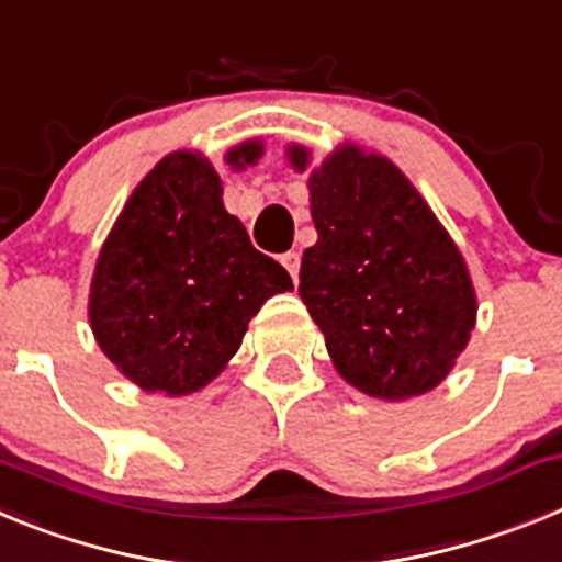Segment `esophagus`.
<instances>
[{
	"label": "esophagus",
	"instance_id": "obj_1",
	"mask_svg": "<svg viewBox=\"0 0 562 562\" xmlns=\"http://www.w3.org/2000/svg\"><path fill=\"white\" fill-rule=\"evenodd\" d=\"M281 265L286 267V272H290L292 281H295V278H297V267H301V256H297L295 250L284 252V256H281Z\"/></svg>",
	"mask_w": 562,
	"mask_h": 562
}]
</instances>
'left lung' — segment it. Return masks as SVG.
<instances>
[{
	"label": "left lung",
	"mask_w": 562,
	"mask_h": 562,
	"mask_svg": "<svg viewBox=\"0 0 562 562\" xmlns=\"http://www.w3.org/2000/svg\"><path fill=\"white\" fill-rule=\"evenodd\" d=\"M310 154L290 148L304 171ZM317 241L301 258V301L342 380L376 400L436 389L464 351L475 292L453 238L385 157L346 146L312 171Z\"/></svg>",
	"instance_id": "obj_1"
}]
</instances>
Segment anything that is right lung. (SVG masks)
Returning a JSON list of instances; mask_svg holds the SVG:
<instances>
[{
    "instance_id": "1",
    "label": "right lung",
    "mask_w": 562,
    "mask_h": 562,
    "mask_svg": "<svg viewBox=\"0 0 562 562\" xmlns=\"http://www.w3.org/2000/svg\"><path fill=\"white\" fill-rule=\"evenodd\" d=\"M245 143L227 162H256ZM292 278L258 252L222 205V180L200 154L154 166L114 222L98 258L89 321L101 349L132 382L191 394L225 369L250 317Z\"/></svg>"
}]
</instances>
